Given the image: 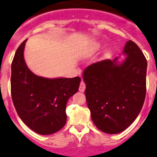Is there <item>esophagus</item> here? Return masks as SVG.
Here are the masks:
<instances>
[{"instance_id":"esophagus-1","label":"esophagus","mask_w":157,"mask_h":157,"mask_svg":"<svg viewBox=\"0 0 157 157\" xmlns=\"http://www.w3.org/2000/svg\"><path fill=\"white\" fill-rule=\"evenodd\" d=\"M86 89V84L83 81H82L80 82V85H79V91L81 92H84V90Z\"/></svg>"}]
</instances>
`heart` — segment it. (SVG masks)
<instances>
[{"instance_id":"obj_1","label":"heart","mask_w":157,"mask_h":157,"mask_svg":"<svg viewBox=\"0 0 157 157\" xmlns=\"http://www.w3.org/2000/svg\"><path fill=\"white\" fill-rule=\"evenodd\" d=\"M100 48H101V44L99 43V42H95V43H94V45L92 46V49L94 50H99V49H100Z\"/></svg>"}]
</instances>
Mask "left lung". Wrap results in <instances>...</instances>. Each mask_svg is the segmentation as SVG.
I'll list each match as a JSON object with an SVG mask.
<instances>
[{
    "instance_id": "left-lung-1",
    "label": "left lung",
    "mask_w": 157,
    "mask_h": 157,
    "mask_svg": "<svg viewBox=\"0 0 157 157\" xmlns=\"http://www.w3.org/2000/svg\"><path fill=\"white\" fill-rule=\"evenodd\" d=\"M121 63L116 58L84 70L86 103L94 125L107 134L130 126L140 112L146 94L147 60L134 41L125 44Z\"/></svg>"
}]
</instances>
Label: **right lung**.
<instances>
[{"mask_svg": "<svg viewBox=\"0 0 157 157\" xmlns=\"http://www.w3.org/2000/svg\"><path fill=\"white\" fill-rule=\"evenodd\" d=\"M25 40L17 48L11 66V94L19 117L37 134L50 135L67 122L68 99L79 87L81 78L37 76L24 58Z\"/></svg>", "mask_w": 157, "mask_h": 157, "instance_id": "obj_1", "label": "right lung"}]
</instances>
